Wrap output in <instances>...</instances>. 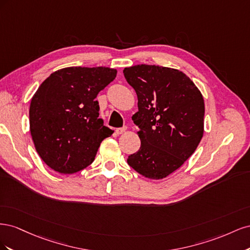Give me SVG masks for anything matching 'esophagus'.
Segmentation results:
<instances>
[{
	"instance_id": "esophagus-1",
	"label": "esophagus",
	"mask_w": 250,
	"mask_h": 250,
	"mask_svg": "<svg viewBox=\"0 0 250 250\" xmlns=\"http://www.w3.org/2000/svg\"><path fill=\"white\" fill-rule=\"evenodd\" d=\"M127 128L126 127H123V128H118V129H116V133L119 135V134H122L126 131Z\"/></svg>"
}]
</instances>
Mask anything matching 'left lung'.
Returning <instances> with one entry per match:
<instances>
[{
  "mask_svg": "<svg viewBox=\"0 0 250 250\" xmlns=\"http://www.w3.org/2000/svg\"><path fill=\"white\" fill-rule=\"evenodd\" d=\"M124 76L138 96L133 123L141 147L127 163L141 175L163 179L190 157L203 137L204 101L186 74L171 67L137 64Z\"/></svg>",
  "mask_w": 250,
  "mask_h": 250,
  "instance_id": "obj_1",
  "label": "left lung"
}]
</instances>
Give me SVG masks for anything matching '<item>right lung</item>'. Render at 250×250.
<instances>
[{
	"label": "right lung",
	"instance_id": "1",
	"mask_svg": "<svg viewBox=\"0 0 250 250\" xmlns=\"http://www.w3.org/2000/svg\"><path fill=\"white\" fill-rule=\"evenodd\" d=\"M117 76L105 66H70L52 73L30 103V132L47 166L73 174L95 160L101 142L112 134L103 125L96 100Z\"/></svg>",
	"mask_w": 250,
	"mask_h": 250
}]
</instances>
